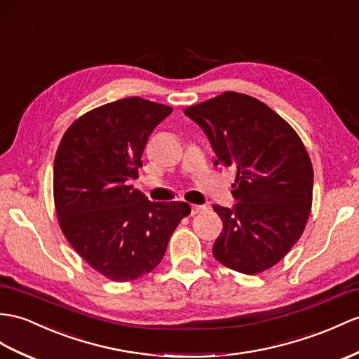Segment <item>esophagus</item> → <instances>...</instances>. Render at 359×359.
Listing matches in <instances>:
<instances>
[{
	"label": "esophagus",
	"instance_id": "esophagus-1",
	"mask_svg": "<svg viewBox=\"0 0 359 359\" xmlns=\"http://www.w3.org/2000/svg\"><path fill=\"white\" fill-rule=\"evenodd\" d=\"M190 208H191V215L203 213V212H205V210H207V207H205V205H196V204H194V205H191Z\"/></svg>",
	"mask_w": 359,
	"mask_h": 359
}]
</instances>
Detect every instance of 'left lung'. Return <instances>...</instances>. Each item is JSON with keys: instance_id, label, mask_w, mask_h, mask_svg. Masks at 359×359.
Listing matches in <instances>:
<instances>
[{"instance_id": "8db88e82", "label": "left lung", "mask_w": 359, "mask_h": 359, "mask_svg": "<svg viewBox=\"0 0 359 359\" xmlns=\"http://www.w3.org/2000/svg\"><path fill=\"white\" fill-rule=\"evenodd\" d=\"M212 143L215 165L236 173L234 208L213 205L224 230L213 256L255 276L274 266L300 239L312 207L313 169L292 126L264 102L225 91L184 109Z\"/></svg>"}]
</instances>
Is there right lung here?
<instances>
[{
    "instance_id": "add662e5",
    "label": "right lung",
    "mask_w": 359,
    "mask_h": 359,
    "mask_svg": "<svg viewBox=\"0 0 359 359\" xmlns=\"http://www.w3.org/2000/svg\"><path fill=\"white\" fill-rule=\"evenodd\" d=\"M172 107L142 97L102 104L74 120L53 169L56 216L69 245L114 282L158 266L186 203H151L133 189L147 138Z\"/></svg>"
}]
</instances>
